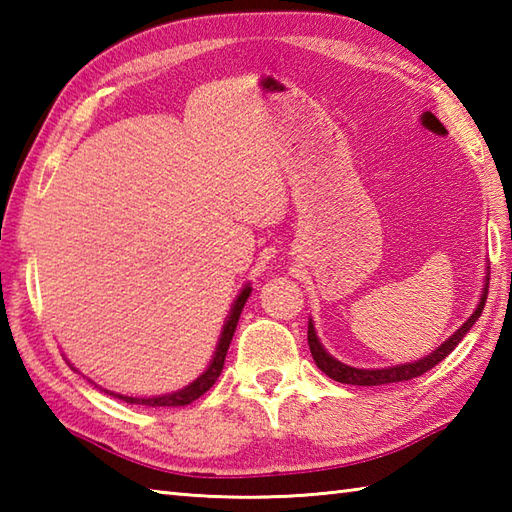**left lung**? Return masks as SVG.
<instances>
[{
    "instance_id": "obj_1",
    "label": "left lung",
    "mask_w": 512,
    "mask_h": 512,
    "mask_svg": "<svg viewBox=\"0 0 512 512\" xmlns=\"http://www.w3.org/2000/svg\"><path fill=\"white\" fill-rule=\"evenodd\" d=\"M486 295H488V279H486V286H484V295L480 306L473 312V317L466 321L462 328L455 332L453 336H449V341H444L436 352L420 358L416 363H407V365H396V367H387V369H356L350 365H343L332 358L328 352L323 350V345L319 343L317 334H314L312 323H308V345H310V352L314 363L321 369L325 376H330L336 383H347V385H387V383H400V380H411L416 376H422L424 372H429L431 367H436L440 361H444L453 350L455 345H458L464 334L473 328V323L480 319V314L486 306Z\"/></svg>"
}]
</instances>
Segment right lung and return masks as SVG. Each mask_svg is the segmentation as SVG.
I'll return each mask as SVG.
<instances>
[{
	"label": "right lung",
	"mask_w": 512,
	"mask_h": 512,
	"mask_svg": "<svg viewBox=\"0 0 512 512\" xmlns=\"http://www.w3.org/2000/svg\"><path fill=\"white\" fill-rule=\"evenodd\" d=\"M248 295H250V286H246L242 292H239V297H237L235 306L231 310V317H228V321L224 325L222 339H220V343H217V350H215V356H213L209 369H206V372L198 380H193L189 387L176 391V394L158 396V398H132V396H121V394H112V396L129 402V405H147V407H184V405H191L193 400H198L202 394H206V391L213 387L217 376H220V372H222L228 345H231L233 332H235L237 321H239V314H242V308H244Z\"/></svg>",
	"instance_id": "right-lung-1"
}]
</instances>
